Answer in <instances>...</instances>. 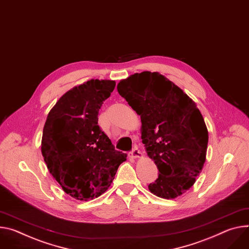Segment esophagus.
Returning a JSON list of instances; mask_svg holds the SVG:
<instances>
[{
  "mask_svg": "<svg viewBox=\"0 0 249 249\" xmlns=\"http://www.w3.org/2000/svg\"><path fill=\"white\" fill-rule=\"evenodd\" d=\"M130 154H131V156L133 157V158H140V157H142V153L139 151V149L135 146L133 149H132V151L130 152Z\"/></svg>",
  "mask_w": 249,
  "mask_h": 249,
  "instance_id": "34e87169",
  "label": "esophagus"
}]
</instances>
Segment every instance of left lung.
Returning <instances> with one entry per match:
<instances>
[{
    "label": "left lung",
    "instance_id": "left-lung-1",
    "mask_svg": "<svg viewBox=\"0 0 249 249\" xmlns=\"http://www.w3.org/2000/svg\"><path fill=\"white\" fill-rule=\"evenodd\" d=\"M117 90L141 116L142 143L159 170L149 191L167 199L183 195L202 170L209 142L196 103L159 72L135 73Z\"/></svg>",
    "mask_w": 249,
    "mask_h": 249
}]
</instances>
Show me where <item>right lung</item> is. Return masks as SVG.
Instances as JSON below:
<instances>
[{
    "label": "right lung",
    "mask_w": 249,
    "mask_h": 249,
    "mask_svg": "<svg viewBox=\"0 0 249 249\" xmlns=\"http://www.w3.org/2000/svg\"><path fill=\"white\" fill-rule=\"evenodd\" d=\"M115 81L91 79L63 94L43 127L41 154L62 190L79 200L107 191L127 155L115 150L98 114Z\"/></svg>",
    "instance_id": "right-lung-1"
}]
</instances>
